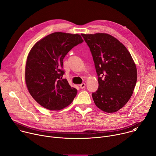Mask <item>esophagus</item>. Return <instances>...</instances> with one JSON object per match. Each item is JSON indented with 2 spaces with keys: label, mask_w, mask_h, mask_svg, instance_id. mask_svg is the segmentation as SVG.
<instances>
[{
  "label": "esophagus",
  "mask_w": 156,
  "mask_h": 156,
  "mask_svg": "<svg viewBox=\"0 0 156 156\" xmlns=\"http://www.w3.org/2000/svg\"><path fill=\"white\" fill-rule=\"evenodd\" d=\"M85 86H86V84H85V83H82V84H81L80 85V88H81V89L84 88Z\"/></svg>",
  "instance_id": "esophagus-1"
}]
</instances>
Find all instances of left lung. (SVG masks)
<instances>
[{
    "label": "left lung",
    "instance_id": "8db88e82",
    "mask_svg": "<svg viewBox=\"0 0 156 156\" xmlns=\"http://www.w3.org/2000/svg\"><path fill=\"white\" fill-rule=\"evenodd\" d=\"M90 48L99 87L92 94L96 105L107 113L122 108L133 94L137 69L130 53L117 39L107 33L81 34Z\"/></svg>",
    "mask_w": 156,
    "mask_h": 156
}]
</instances>
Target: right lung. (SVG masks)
Returning <instances> with one entry per match:
<instances>
[{
    "instance_id": "right-lung-1",
    "label": "right lung",
    "mask_w": 156,
    "mask_h": 156,
    "mask_svg": "<svg viewBox=\"0 0 156 156\" xmlns=\"http://www.w3.org/2000/svg\"><path fill=\"white\" fill-rule=\"evenodd\" d=\"M83 42L78 34L55 32L38 41L27 59L25 79L28 90L41 106L59 110L70 105L77 94L62 76L63 60L75 46Z\"/></svg>"
}]
</instances>
